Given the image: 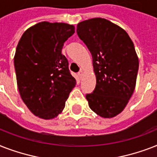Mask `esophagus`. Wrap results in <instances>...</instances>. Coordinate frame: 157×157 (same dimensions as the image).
<instances>
[{
	"label": "esophagus",
	"instance_id": "1",
	"mask_svg": "<svg viewBox=\"0 0 157 157\" xmlns=\"http://www.w3.org/2000/svg\"><path fill=\"white\" fill-rule=\"evenodd\" d=\"M78 76L80 78H82V76H83V71H80L78 72Z\"/></svg>",
	"mask_w": 157,
	"mask_h": 157
}]
</instances>
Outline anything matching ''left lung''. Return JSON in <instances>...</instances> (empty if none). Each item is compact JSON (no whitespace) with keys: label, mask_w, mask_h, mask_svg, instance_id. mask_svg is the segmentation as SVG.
Here are the masks:
<instances>
[{"label":"left lung","mask_w":157,"mask_h":157,"mask_svg":"<svg viewBox=\"0 0 157 157\" xmlns=\"http://www.w3.org/2000/svg\"><path fill=\"white\" fill-rule=\"evenodd\" d=\"M76 33L93 58L96 86L87 94L89 106L96 114L112 118L124 110L134 93L139 58L127 33L102 18L77 24Z\"/></svg>","instance_id":"left-lung-1"}]
</instances>
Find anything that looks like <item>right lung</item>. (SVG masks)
Instances as JSON below:
<instances>
[{
  "label": "right lung",
  "instance_id": "1",
  "mask_svg": "<svg viewBox=\"0 0 157 157\" xmlns=\"http://www.w3.org/2000/svg\"><path fill=\"white\" fill-rule=\"evenodd\" d=\"M75 33L73 25L41 22L20 38L13 59L18 89L23 103L36 117L53 119L60 114L76 79L62 49Z\"/></svg>",
  "mask_w": 157,
  "mask_h": 157
}]
</instances>
